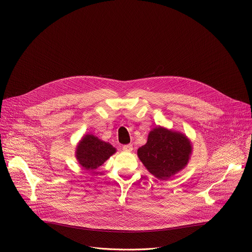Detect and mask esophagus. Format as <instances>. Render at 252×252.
Segmentation results:
<instances>
[{"label": "esophagus", "instance_id": "esophagus-1", "mask_svg": "<svg viewBox=\"0 0 252 252\" xmlns=\"http://www.w3.org/2000/svg\"><path fill=\"white\" fill-rule=\"evenodd\" d=\"M123 150H124L125 152L129 153V152L132 151V145H126V146L123 147Z\"/></svg>", "mask_w": 252, "mask_h": 252}]
</instances>
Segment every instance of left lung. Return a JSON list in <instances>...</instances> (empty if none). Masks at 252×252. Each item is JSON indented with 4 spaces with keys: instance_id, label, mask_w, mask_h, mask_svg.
Masks as SVG:
<instances>
[{
    "instance_id": "obj_1",
    "label": "left lung",
    "mask_w": 252,
    "mask_h": 252,
    "mask_svg": "<svg viewBox=\"0 0 252 252\" xmlns=\"http://www.w3.org/2000/svg\"><path fill=\"white\" fill-rule=\"evenodd\" d=\"M191 152V143L184 133L158 126L150 131L137 156L153 175L163 181L186 167Z\"/></svg>"
}]
</instances>
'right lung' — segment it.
I'll list each match as a JSON object with an SVG mask.
<instances>
[{
	"label": "right lung",
	"instance_id": "right-lung-1",
	"mask_svg": "<svg viewBox=\"0 0 252 252\" xmlns=\"http://www.w3.org/2000/svg\"><path fill=\"white\" fill-rule=\"evenodd\" d=\"M115 153L116 149L111 143L102 141L93 134H86L77 147L76 158L85 169L94 170Z\"/></svg>",
	"mask_w": 252,
	"mask_h": 252
}]
</instances>
